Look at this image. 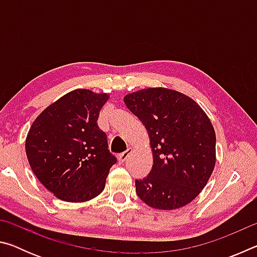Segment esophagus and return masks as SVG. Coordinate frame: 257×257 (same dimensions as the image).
<instances>
[{"label":"esophagus","mask_w":257,"mask_h":257,"mask_svg":"<svg viewBox=\"0 0 257 257\" xmlns=\"http://www.w3.org/2000/svg\"><path fill=\"white\" fill-rule=\"evenodd\" d=\"M130 153H132V149H128V150H125L124 152H122V153H120L118 155V159H119L120 162H124V161L127 160L128 156L130 155Z\"/></svg>","instance_id":"1"}]
</instances>
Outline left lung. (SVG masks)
Masks as SVG:
<instances>
[{"instance_id":"1","label":"left lung","mask_w":257,"mask_h":257,"mask_svg":"<svg viewBox=\"0 0 257 257\" xmlns=\"http://www.w3.org/2000/svg\"><path fill=\"white\" fill-rule=\"evenodd\" d=\"M124 103L145 125L153 151L149 175L135 181L136 193L151 207L173 210L201 193L215 165V133L201 106L167 88L129 94Z\"/></svg>"}]
</instances>
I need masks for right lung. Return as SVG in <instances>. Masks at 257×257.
<instances>
[{"instance_id":"right-lung-1","label":"right lung","mask_w":257,"mask_h":257,"mask_svg":"<svg viewBox=\"0 0 257 257\" xmlns=\"http://www.w3.org/2000/svg\"><path fill=\"white\" fill-rule=\"evenodd\" d=\"M106 94L76 89L45 108L26 139L35 176L66 202H86L102 193L116 158L97 119Z\"/></svg>"}]
</instances>
